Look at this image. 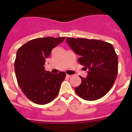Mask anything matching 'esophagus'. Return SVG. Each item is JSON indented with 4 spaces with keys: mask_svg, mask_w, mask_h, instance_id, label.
I'll return each mask as SVG.
<instances>
[{
    "mask_svg": "<svg viewBox=\"0 0 132 132\" xmlns=\"http://www.w3.org/2000/svg\"><path fill=\"white\" fill-rule=\"evenodd\" d=\"M66 76H67L68 77H70V78H71V77H72L73 75H68V74H67V75H66Z\"/></svg>",
    "mask_w": 132,
    "mask_h": 132,
    "instance_id": "obj_1",
    "label": "esophagus"
}]
</instances>
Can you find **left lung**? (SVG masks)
<instances>
[{
    "instance_id": "obj_1",
    "label": "left lung",
    "mask_w": 132,
    "mask_h": 132,
    "mask_svg": "<svg viewBox=\"0 0 132 132\" xmlns=\"http://www.w3.org/2000/svg\"><path fill=\"white\" fill-rule=\"evenodd\" d=\"M66 42L77 55L80 64L88 70L86 78L80 77V85L75 88L85 100L94 101L110 91L118 75V56L112 45L99 39L67 38Z\"/></svg>"
}]
</instances>
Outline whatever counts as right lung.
Returning <instances> with one entry per match:
<instances>
[{"mask_svg": "<svg viewBox=\"0 0 132 132\" xmlns=\"http://www.w3.org/2000/svg\"><path fill=\"white\" fill-rule=\"evenodd\" d=\"M64 39L65 37L36 38L18 49L14 61L17 82L25 95L36 104L50 103L58 95L66 73H52L45 70L44 65L52 49Z\"/></svg>", "mask_w": 132, "mask_h": 132, "instance_id": "obj_1", "label": "right lung"}]
</instances>
